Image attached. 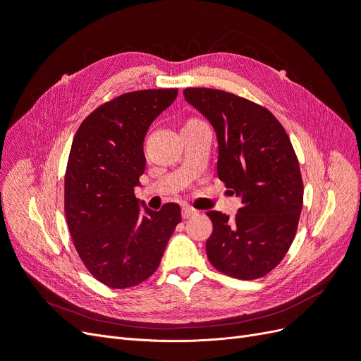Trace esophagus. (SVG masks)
I'll return each instance as SVG.
<instances>
[{
    "mask_svg": "<svg viewBox=\"0 0 361 361\" xmlns=\"http://www.w3.org/2000/svg\"><path fill=\"white\" fill-rule=\"evenodd\" d=\"M195 214H197V211L192 209V207H190V206H183L182 207V216L183 218H190V216H192Z\"/></svg>",
    "mask_w": 361,
    "mask_h": 361,
    "instance_id": "1",
    "label": "esophagus"
}]
</instances>
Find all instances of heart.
I'll return each mask as SVG.
<instances>
[{"label": "heart", "mask_w": 361, "mask_h": 361, "mask_svg": "<svg viewBox=\"0 0 361 361\" xmlns=\"http://www.w3.org/2000/svg\"><path fill=\"white\" fill-rule=\"evenodd\" d=\"M195 122H197V120H190V122H188V123H195ZM188 123H187V125H188Z\"/></svg>", "instance_id": "1"}]
</instances>
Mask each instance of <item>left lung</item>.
<instances>
[{
    "label": "left lung",
    "mask_w": 361,
    "mask_h": 361,
    "mask_svg": "<svg viewBox=\"0 0 361 361\" xmlns=\"http://www.w3.org/2000/svg\"><path fill=\"white\" fill-rule=\"evenodd\" d=\"M185 101L216 134V173L243 206L235 218L209 211L206 255L224 274L264 277L285 257L302 209V179L290 140L267 108L232 93L185 89Z\"/></svg>",
    "instance_id": "obj_1"
}]
</instances>
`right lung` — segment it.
Here are the masks:
<instances>
[{
    "label": "right lung",
    "mask_w": 361,
    "mask_h": 361,
    "mask_svg": "<svg viewBox=\"0 0 361 361\" xmlns=\"http://www.w3.org/2000/svg\"><path fill=\"white\" fill-rule=\"evenodd\" d=\"M178 89L125 93L101 105L76 130L64 179V211L76 251L94 279L114 289L157 271L180 221V207L140 206L135 188L146 169L143 141Z\"/></svg>",
    "instance_id": "right-lung-1"
}]
</instances>
